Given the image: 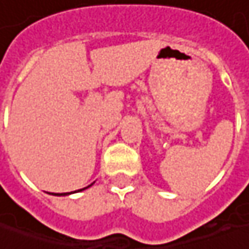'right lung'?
Segmentation results:
<instances>
[{"mask_svg":"<svg viewBox=\"0 0 249 249\" xmlns=\"http://www.w3.org/2000/svg\"><path fill=\"white\" fill-rule=\"evenodd\" d=\"M90 186H93V183L90 184ZM90 186H87V187H84V189H80V190H77V192H81V190H86V189H89ZM53 196H67V195H71V193H52Z\"/></svg>","mask_w":249,"mask_h":249,"instance_id":"1","label":"right lung"}]
</instances>
